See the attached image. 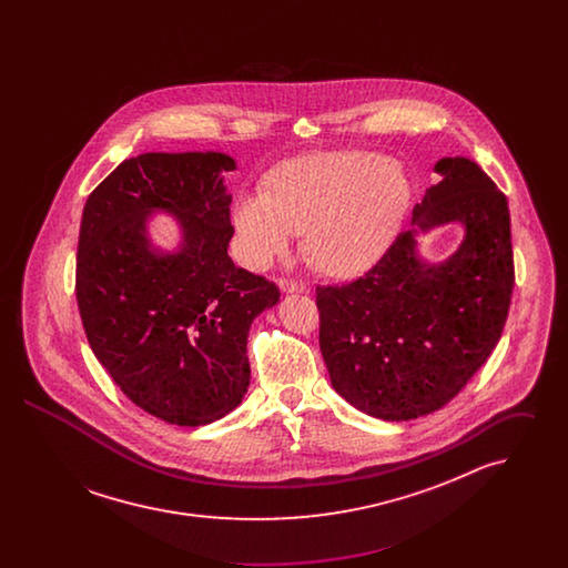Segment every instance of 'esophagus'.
<instances>
[{
	"instance_id": "obj_1",
	"label": "esophagus",
	"mask_w": 568,
	"mask_h": 568,
	"mask_svg": "<svg viewBox=\"0 0 568 568\" xmlns=\"http://www.w3.org/2000/svg\"><path fill=\"white\" fill-rule=\"evenodd\" d=\"M278 287L283 294H308V285L296 278H281Z\"/></svg>"
}]
</instances>
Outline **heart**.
Instances as JSON below:
<instances>
[{"label":"heart","mask_w":568,"mask_h":568,"mask_svg":"<svg viewBox=\"0 0 568 568\" xmlns=\"http://www.w3.org/2000/svg\"><path fill=\"white\" fill-rule=\"evenodd\" d=\"M410 204L403 168L371 151H322L281 163L268 190L234 202L241 257L262 268L304 230V248L332 276L373 268L396 241Z\"/></svg>","instance_id":"obj_1"}]
</instances>
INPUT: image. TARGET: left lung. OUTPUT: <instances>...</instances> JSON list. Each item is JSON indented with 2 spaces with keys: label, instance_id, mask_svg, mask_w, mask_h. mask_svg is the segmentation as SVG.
Segmentation results:
<instances>
[{
  "label": "left lung",
  "instance_id": "1",
  "mask_svg": "<svg viewBox=\"0 0 568 568\" xmlns=\"http://www.w3.org/2000/svg\"><path fill=\"white\" fill-rule=\"evenodd\" d=\"M440 181L413 209L375 268L343 287H317L320 347L332 387L385 422H406L447 405L500 341L515 271L509 204L466 158L434 165ZM459 222L465 239L443 263H428L416 239Z\"/></svg>",
  "mask_w": 568,
  "mask_h": 568
}]
</instances>
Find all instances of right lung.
<instances>
[{"label": "right lung", "instance_id": "1", "mask_svg": "<svg viewBox=\"0 0 568 568\" xmlns=\"http://www.w3.org/2000/svg\"><path fill=\"white\" fill-rule=\"evenodd\" d=\"M216 151L142 153L119 163L87 197L77 300L87 341L121 392L174 426H206L243 403L253 320L278 302L276 285L236 268ZM172 214L182 241L163 252L150 216Z\"/></svg>", "mask_w": 568, "mask_h": 568}]
</instances>
